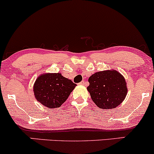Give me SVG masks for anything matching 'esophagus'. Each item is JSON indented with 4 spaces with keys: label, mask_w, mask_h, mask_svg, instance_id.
<instances>
[{
    "label": "esophagus",
    "mask_w": 154,
    "mask_h": 154,
    "mask_svg": "<svg viewBox=\"0 0 154 154\" xmlns=\"http://www.w3.org/2000/svg\"><path fill=\"white\" fill-rule=\"evenodd\" d=\"M79 84V85H84V84H85V81H82V82H81Z\"/></svg>",
    "instance_id": "obj_1"
}]
</instances>
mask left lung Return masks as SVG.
Masks as SVG:
<instances>
[{
	"label": "left lung",
	"mask_w": 154,
	"mask_h": 154,
	"mask_svg": "<svg viewBox=\"0 0 154 154\" xmlns=\"http://www.w3.org/2000/svg\"><path fill=\"white\" fill-rule=\"evenodd\" d=\"M87 90L91 100L102 109L119 106L127 94V83L123 75L114 70L95 72L89 78Z\"/></svg>",
	"instance_id": "obj_1"
}]
</instances>
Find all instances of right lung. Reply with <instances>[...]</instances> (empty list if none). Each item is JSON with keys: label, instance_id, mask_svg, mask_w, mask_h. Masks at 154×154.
<instances>
[{"label": "right lung", "instance_id": "obj_1", "mask_svg": "<svg viewBox=\"0 0 154 154\" xmlns=\"http://www.w3.org/2000/svg\"><path fill=\"white\" fill-rule=\"evenodd\" d=\"M76 84L61 73L42 74L33 86L35 99L49 108L61 106L66 101Z\"/></svg>", "mask_w": 154, "mask_h": 154}]
</instances>
